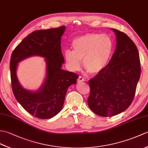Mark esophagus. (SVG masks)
<instances>
[{
    "label": "esophagus",
    "mask_w": 148,
    "mask_h": 148,
    "mask_svg": "<svg viewBox=\"0 0 148 148\" xmlns=\"http://www.w3.org/2000/svg\"><path fill=\"white\" fill-rule=\"evenodd\" d=\"M83 81H85V79H84V78L82 76H79V78L77 79V83H81V82H83Z\"/></svg>",
    "instance_id": "obj_1"
}]
</instances>
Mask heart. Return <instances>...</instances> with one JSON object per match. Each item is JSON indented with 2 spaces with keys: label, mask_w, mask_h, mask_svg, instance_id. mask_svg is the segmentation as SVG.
I'll return each mask as SVG.
<instances>
[{
  "label": "heart",
  "mask_w": 148,
  "mask_h": 148,
  "mask_svg": "<svg viewBox=\"0 0 148 148\" xmlns=\"http://www.w3.org/2000/svg\"><path fill=\"white\" fill-rule=\"evenodd\" d=\"M73 51L67 49L64 56L69 69L79 70L83 60L84 68L92 74L103 71L114 51V42L107 35L87 34L75 39L72 43Z\"/></svg>",
  "instance_id": "obj_1"
}]
</instances>
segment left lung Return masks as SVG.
Masks as SVG:
<instances>
[{
    "label": "left lung",
    "mask_w": 148,
    "mask_h": 148,
    "mask_svg": "<svg viewBox=\"0 0 148 148\" xmlns=\"http://www.w3.org/2000/svg\"><path fill=\"white\" fill-rule=\"evenodd\" d=\"M111 30L116 36L115 51L104 69L88 81V105L96 114L103 117L118 114L130 106L140 76L136 45L125 33Z\"/></svg>",
    "instance_id": "left-lung-1"
}]
</instances>
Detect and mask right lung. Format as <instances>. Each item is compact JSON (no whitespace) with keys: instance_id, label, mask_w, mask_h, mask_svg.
<instances>
[{"instance_id":"obj_1","label":"right lung","mask_w":148,"mask_h":148,"mask_svg":"<svg viewBox=\"0 0 148 148\" xmlns=\"http://www.w3.org/2000/svg\"><path fill=\"white\" fill-rule=\"evenodd\" d=\"M65 27L39 30L30 34L16 47L10 60L12 92L20 105L30 114L40 119H49L61 111L68 88L76 84L78 75L62 69L64 58L61 51V37ZM32 56L45 58V81L33 92L25 89L16 75L17 64Z\"/></svg>"}]
</instances>
